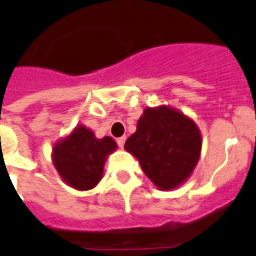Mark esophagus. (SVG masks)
I'll return each mask as SVG.
<instances>
[{"label": "esophagus", "mask_w": 256, "mask_h": 256, "mask_svg": "<svg viewBox=\"0 0 256 256\" xmlns=\"http://www.w3.org/2000/svg\"><path fill=\"white\" fill-rule=\"evenodd\" d=\"M116 142L120 148H123L124 144H126V136H122V137H119V138H116Z\"/></svg>", "instance_id": "obj_1"}]
</instances>
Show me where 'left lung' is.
<instances>
[{"label": "left lung", "instance_id": "1", "mask_svg": "<svg viewBox=\"0 0 256 256\" xmlns=\"http://www.w3.org/2000/svg\"><path fill=\"white\" fill-rule=\"evenodd\" d=\"M160 190L180 186L198 163L202 138L190 118L171 107L145 108L124 145Z\"/></svg>", "mask_w": 256, "mask_h": 256}]
</instances>
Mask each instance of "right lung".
Masks as SVG:
<instances>
[{"label": "right lung", "instance_id": "add662e5", "mask_svg": "<svg viewBox=\"0 0 256 256\" xmlns=\"http://www.w3.org/2000/svg\"><path fill=\"white\" fill-rule=\"evenodd\" d=\"M116 149L111 137L96 138L84 126L53 148V163L63 181L78 190L93 189L101 181L106 156Z\"/></svg>", "mask_w": 256, "mask_h": 256}]
</instances>
